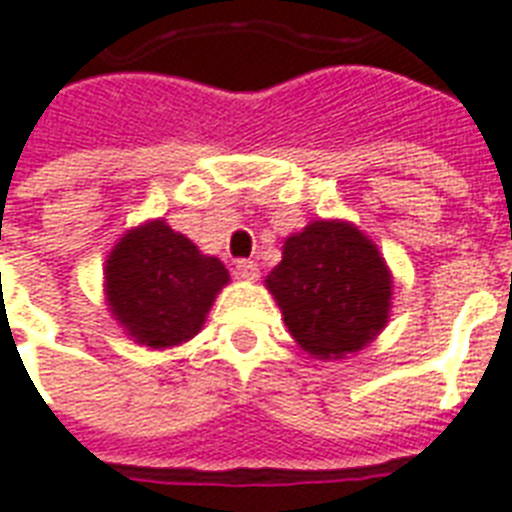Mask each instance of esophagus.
I'll list each match as a JSON object with an SVG mask.
<instances>
[{
    "mask_svg": "<svg viewBox=\"0 0 512 512\" xmlns=\"http://www.w3.org/2000/svg\"><path fill=\"white\" fill-rule=\"evenodd\" d=\"M236 273H239V279L244 281H257L260 268H257L255 260H239V263H236Z\"/></svg>",
    "mask_w": 512,
    "mask_h": 512,
    "instance_id": "obj_1",
    "label": "esophagus"
}]
</instances>
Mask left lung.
<instances>
[{
    "instance_id": "left-lung-1",
    "label": "left lung",
    "mask_w": 512,
    "mask_h": 512,
    "mask_svg": "<svg viewBox=\"0 0 512 512\" xmlns=\"http://www.w3.org/2000/svg\"><path fill=\"white\" fill-rule=\"evenodd\" d=\"M292 340L319 361L358 353L390 319L393 273L364 231L348 220H311L281 247L265 276Z\"/></svg>"
}]
</instances>
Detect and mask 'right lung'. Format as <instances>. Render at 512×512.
<instances>
[{
	"label": "right lung",
	"mask_w": 512,
	"mask_h": 512,
	"mask_svg": "<svg viewBox=\"0 0 512 512\" xmlns=\"http://www.w3.org/2000/svg\"><path fill=\"white\" fill-rule=\"evenodd\" d=\"M231 281L217 257L156 217L135 225L108 252L103 292L116 324L143 348H175L199 335Z\"/></svg>",
	"instance_id": "right-lung-1"
}]
</instances>
